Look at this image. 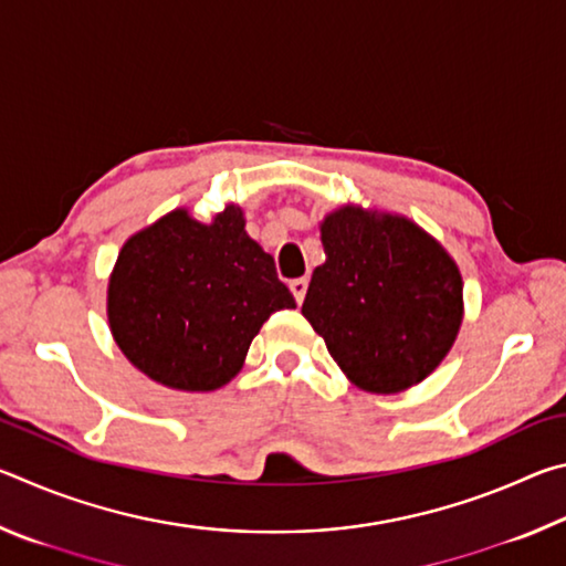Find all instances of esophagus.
Returning a JSON list of instances; mask_svg holds the SVG:
<instances>
[{
	"mask_svg": "<svg viewBox=\"0 0 566 566\" xmlns=\"http://www.w3.org/2000/svg\"><path fill=\"white\" fill-rule=\"evenodd\" d=\"M306 286H310V280H306V276H300V280H292V282H290V290H292V294H294V300L300 302V304L304 302Z\"/></svg>",
	"mask_w": 566,
	"mask_h": 566,
	"instance_id": "34e87169",
	"label": "esophagus"
}]
</instances>
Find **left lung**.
I'll use <instances>...</instances> for the list:
<instances>
[{"mask_svg": "<svg viewBox=\"0 0 566 566\" xmlns=\"http://www.w3.org/2000/svg\"><path fill=\"white\" fill-rule=\"evenodd\" d=\"M302 314L354 385L395 395L432 375L462 324V276L409 219L344 207L322 224Z\"/></svg>", "mask_w": 566, "mask_h": 566, "instance_id": "8db88e82", "label": "left lung"}]
</instances>
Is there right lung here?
I'll return each instance as SVG.
<instances>
[{
  "mask_svg": "<svg viewBox=\"0 0 566 566\" xmlns=\"http://www.w3.org/2000/svg\"><path fill=\"white\" fill-rule=\"evenodd\" d=\"M294 306L234 205L212 224L177 209L134 234L122 247L107 296L124 357L149 379L185 391L227 385L262 324Z\"/></svg>",
  "mask_w": 566,
  "mask_h": 566,
  "instance_id": "add662e5",
  "label": "right lung"
}]
</instances>
